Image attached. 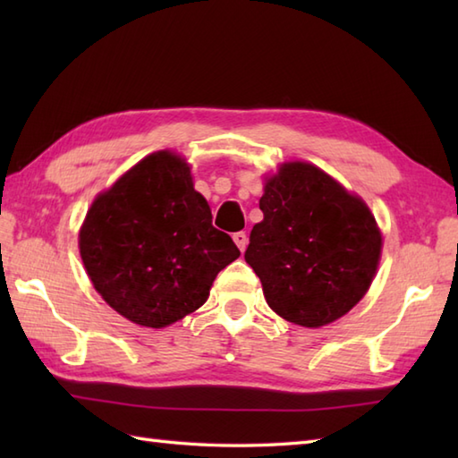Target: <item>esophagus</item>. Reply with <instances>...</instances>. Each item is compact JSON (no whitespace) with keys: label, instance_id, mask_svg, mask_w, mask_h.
Masks as SVG:
<instances>
[{"label":"esophagus","instance_id":"1","mask_svg":"<svg viewBox=\"0 0 458 458\" xmlns=\"http://www.w3.org/2000/svg\"><path fill=\"white\" fill-rule=\"evenodd\" d=\"M232 238H234L240 251H246V246H248V234H246V232H236V234L232 236Z\"/></svg>","mask_w":458,"mask_h":458}]
</instances>
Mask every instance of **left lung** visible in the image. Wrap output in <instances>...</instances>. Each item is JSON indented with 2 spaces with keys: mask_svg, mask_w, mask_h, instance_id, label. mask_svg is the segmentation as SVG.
I'll return each instance as SVG.
<instances>
[{
  "mask_svg": "<svg viewBox=\"0 0 458 458\" xmlns=\"http://www.w3.org/2000/svg\"><path fill=\"white\" fill-rule=\"evenodd\" d=\"M246 261L267 305L318 328L346 315L372 285L382 234L366 202L303 161L284 163L259 199Z\"/></svg>",
  "mask_w": 458,
  "mask_h": 458,
  "instance_id": "1",
  "label": "left lung"
}]
</instances>
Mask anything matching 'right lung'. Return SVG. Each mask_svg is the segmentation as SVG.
Segmentation results:
<instances>
[{
	"label": "right lung",
	"mask_w": 458,
	"mask_h": 458,
	"mask_svg": "<svg viewBox=\"0 0 458 458\" xmlns=\"http://www.w3.org/2000/svg\"><path fill=\"white\" fill-rule=\"evenodd\" d=\"M79 246L106 303L151 328L197 310L218 271L240 256L232 238L212 226L187 161L171 151L148 155L96 197Z\"/></svg>",
	"instance_id": "add662e5"
}]
</instances>
